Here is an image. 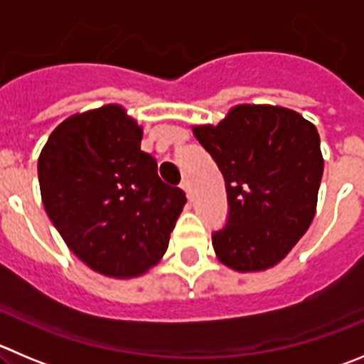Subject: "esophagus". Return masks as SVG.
Segmentation results:
<instances>
[{
  "label": "esophagus",
  "instance_id": "obj_1",
  "mask_svg": "<svg viewBox=\"0 0 364 364\" xmlns=\"http://www.w3.org/2000/svg\"><path fill=\"white\" fill-rule=\"evenodd\" d=\"M181 188L185 190V193L188 196V199H192V185H190L188 179H183L181 181Z\"/></svg>",
  "mask_w": 364,
  "mask_h": 364
}]
</instances>
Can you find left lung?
I'll return each instance as SVG.
<instances>
[{"label":"left lung","instance_id":"left-lung-1","mask_svg":"<svg viewBox=\"0 0 364 364\" xmlns=\"http://www.w3.org/2000/svg\"><path fill=\"white\" fill-rule=\"evenodd\" d=\"M192 132L226 183L228 224L212 237L219 262L239 273L280 264L316 215L323 176L316 125L282 105L239 104Z\"/></svg>","mask_w":364,"mask_h":364}]
</instances>
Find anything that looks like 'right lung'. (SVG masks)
Instances as JSON below:
<instances>
[{
  "mask_svg": "<svg viewBox=\"0 0 364 364\" xmlns=\"http://www.w3.org/2000/svg\"><path fill=\"white\" fill-rule=\"evenodd\" d=\"M144 127L120 104L60 122L37 161L41 199L66 246L90 269L144 277L168 247L185 192L159 179Z\"/></svg>",
  "mask_w": 364,
  "mask_h": 364,
  "instance_id": "obj_1",
  "label": "right lung"
}]
</instances>
